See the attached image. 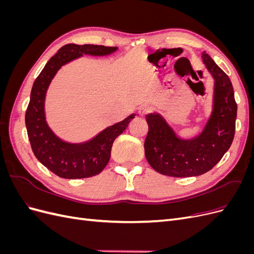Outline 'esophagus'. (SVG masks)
I'll return each mask as SVG.
<instances>
[{
  "label": "esophagus",
  "instance_id": "34e87169",
  "mask_svg": "<svg viewBox=\"0 0 254 254\" xmlns=\"http://www.w3.org/2000/svg\"><path fill=\"white\" fill-rule=\"evenodd\" d=\"M149 112H150V108H149V107H147V106L142 107V108L139 109V114L141 115V117H145V115L147 114V113H149Z\"/></svg>",
  "mask_w": 254,
  "mask_h": 254
}]
</instances>
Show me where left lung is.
Instances as JSON below:
<instances>
[{
	"instance_id": "8db88e82",
	"label": "left lung",
	"mask_w": 254,
	"mask_h": 254,
	"mask_svg": "<svg viewBox=\"0 0 254 254\" xmlns=\"http://www.w3.org/2000/svg\"><path fill=\"white\" fill-rule=\"evenodd\" d=\"M201 58L214 79L212 111L201 131L190 139H183L162 114L146 115L148 133L144 143L145 157L153 170L165 176L182 178L209 172L234 139L237 105L231 80L209 54L203 52Z\"/></svg>"
}]
</instances>
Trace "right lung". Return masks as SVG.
Listing matches in <instances>:
<instances>
[{
    "label": "right lung",
    "instance_id": "obj_1",
    "mask_svg": "<svg viewBox=\"0 0 254 254\" xmlns=\"http://www.w3.org/2000/svg\"><path fill=\"white\" fill-rule=\"evenodd\" d=\"M118 48L94 44H66L53 56L36 78L25 113V125L33 152L39 162L64 179L90 178L101 173L108 164L114 140L125 131L135 114L107 127L89 141L70 143L55 134L45 117V96L50 84L61 66L83 55L103 57Z\"/></svg>",
    "mask_w": 254,
    "mask_h": 254
}]
</instances>
